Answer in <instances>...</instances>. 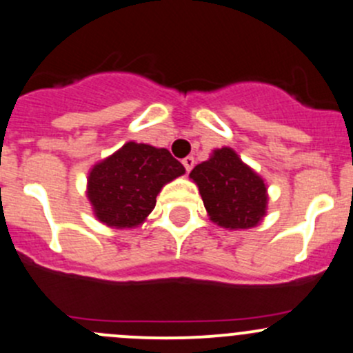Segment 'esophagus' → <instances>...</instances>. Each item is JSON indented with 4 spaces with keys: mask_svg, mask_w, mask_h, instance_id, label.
<instances>
[{
    "mask_svg": "<svg viewBox=\"0 0 353 353\" xmlns=\"http://www.w3.org/2000/svg\"><path fill=\"white\" fill-rule=\"evenodd\" d=\"M183 165H184V169H186V172H191V169L194 167V157H191V155L184 157L183 159Z\"/></svg>",
    "mask_w": 353,
    "mask_h": 353,
    "instance_id": "obj_1",
    "label": "esophagus"
}]
</instances>
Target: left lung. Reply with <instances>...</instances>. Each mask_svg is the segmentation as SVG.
Instances as JSON below:
<instances>
[{
    "instance_id": "8db88e82",
    "label": "left lung",
    "mask_w": 353,
    "mask_h": 353,
    "mask_svg": "<svg viewBox=\"0 0 353 353\" xmlns=\"http://www.w3.org/2000/svg\"><path fill=\"white\" fill-rule=\"evenodd\" d=\"M199 188L210 220L230 230L257 226L267 213V186L230 147L213 150L189 174Z\"/></svg>"
}]
</instances>
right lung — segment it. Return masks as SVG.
<instances>
[{
    "label": "right lung",
    "mask_w": 353,
    "mask_h": 353,
    "mask_svg": "<svg viewBox=\"0 0 353 353\" xmlns=\"http://www.w3.org/2000/svg\"><path fill=\"white\" fill-rule=\"evenodd\" d=\"M184 172L167 148L127 142L89 170L88 199L101 223L135 228L152 213L161 189Z\"/></svg>",
    "instance_id": "right-lung-1"
}]
</instances>
